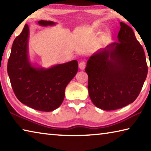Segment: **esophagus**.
I'll return each instance as SVG.
<instances>
[{"label":"esophagus","mask_w":151,"mask_h":151,"mask_svg":"<svg viewBox=\"0 0 151 151\" xmlns=\"http://www.w3.org/2000/svg\"><path fill=\"white\" fill-rule=\"evenodd\" d=\"M85 66H86V63L85 62H83V61H82V62H81L80 63H79V65H78V67H79V68H80L81 70H84V69H85Z\"/></svg>","instance_id":"esophagus-1"}]
</instances>
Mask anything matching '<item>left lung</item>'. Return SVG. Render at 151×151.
<instances>
[{
	"instance_id": "8db88e82",
	"label": "left lung",
	"mask_w": 151,
	"mask_h": 151,
	"mask_svg": "<svg viewBox=\"0 0 151 151\" xmlns=\"http://www.w3.org/2000/svg\"><path fill=\"white\" fill-rule=\"evenodd\" d=\"M120 25L119 42L92 55L85 68L89 96L94 105L104 111L133 103L148 73L144 49L133 30L124 22Z\"/></svg>"
}]
</instances>
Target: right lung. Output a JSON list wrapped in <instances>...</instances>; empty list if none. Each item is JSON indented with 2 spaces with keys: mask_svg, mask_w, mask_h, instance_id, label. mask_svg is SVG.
<instances>
[{
  "mask_svg": "<svg viewBox=\"0 0 151 151\" xmlns=\"http://www.w3.org/2000/svg\"><path fill=\"white\" fill-rule=\"evenodd\" d=\"M40 26H51L52 21L40 20ZM29 28L25 24L12 46L7 71L17 98L33 109L50 112L58 108L65 98L66 86L78 69L74 60L48 68L35 67L29 59Z\"/></svg>",
  "mask_w": 151,
  "mask_h": 151,
  "instance_id": "1",
  "label": "right lung"
}]
</instances>
